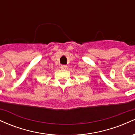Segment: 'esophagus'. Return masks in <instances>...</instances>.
<instances>
[{"mask_svg":"<svg viewBox=\"0 0 135 135\" xmlns=\"http://www.w3.org/2000/svg\"><path fill=\"white\" fill-rule=\"evenodd\" d=\"M61 68L62 69H66V68H67V66L66 65H61Z\"/></svg>","mask_w":135,"mask_h":135,"instance_id":"esophagus-1","label":"esophagus"}]
</instances>
